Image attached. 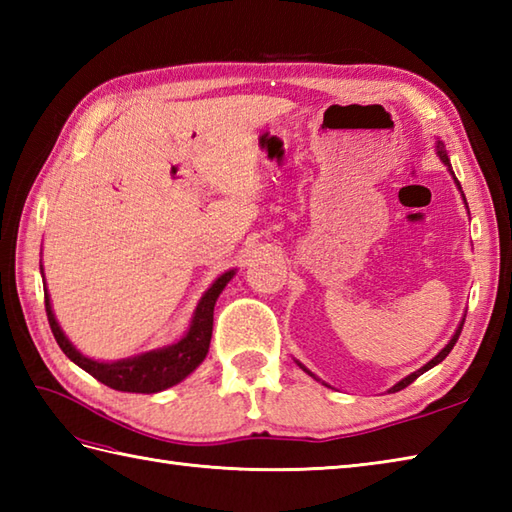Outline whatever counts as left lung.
Listing matches in <instances>:
<instances>
[{
    "instance_id": "left-lung-1",
    "label": "left lung",
    "mask_w": 512,
    "mask_h": 512,
    "mask_svg": "<svg viewBox=\"0 0 512 512\" xmlns=\"http://www.w3.org/2000/svg\"><path fill=\"white\" fill-rule=\"evenodd\" d=\"M436 151H438V156H440V160L444 162V165H447V169H449V173H451V176H453V180H455V187H458L460 189V193H462V200H464V204H466V198H464V191H462V187H460V182H458V178H455V173H453V169H451V162H449V156H447V149H444V143H442V140H436ZM466 209H469V206H466ZM462 325H464V319L460 321V325H458V330H455L453 332V336H451V341L447 343V345H444L442 347V350L436 354V356H433L431 358V361L427 363V365H422L420 369H416V372H411L409 376H405V378H402V380H398V383L394 385V387H389V391H391V394H394V391H400V389H405L407 385H411L413 383V380H416L418 376H422L424 372H429V369L431 367H436L438 363H442L444 361V358H447L449 356V352L453 350V345L455 343H458V339H460V332H462ZM297 365L303 369V372H306V374H310L314 380H321L319 376H314L312 372H310V369L306 367V365H301L299 361H297ZM325 385V383H323Z\"/></svg>"
}]
</instances>
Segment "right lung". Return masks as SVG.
I'll use <instances>...</instances> for the list:
<instances>
[{
	"instance_id": "obj_1",
	"label": "right lung",
	"mask_w": 512,
	"mask_h": 512,
	"mask_svg": "<svg viewBox=\"0 0 512 512\" xmlns=\"http://www.w3.org/2000/svg\"><path fill=\"white\" fill-rule=\"evenodd\" d=\"M237 273V268L226 270L217 277L209 290L204 292L198 306L193 310V317L189 323V330L184 332L180 341L158 347V350H149L143 354L121 358V361H96V358L85 356L83 352L76 350L72 341L65 336L61 325L54 317L50 295L46 288V277H43V295H46V312L54 339H57L63 354L70 358L74 365L85 369L90 376L101 380L103 385L112 387L116 391H129V394H158L173 385L182 383L195 367H198L211 345L213 334V308L217 297L222 295L228 281H231ZM43 275V266H41Z\"/></svg>"
}]
</instances>
